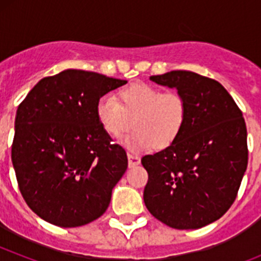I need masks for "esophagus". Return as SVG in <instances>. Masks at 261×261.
<instances>
[{
  "mask_svg": "<svg viewBox=\"0 0 261 261\" xmlns=\"http://www.w3.org/2000/svg\"><path fill=\"white\" fill-rule=\"evenodd\" d=\"M141 162V158L138 155H135V154H128V165L129 167H135V166L140 165Z\"/></svg>",
  "mask_w": 261,
  "mask_h": 261,
  "instance_id": "obj_1",
  "label": "esophagus"
}]
</instances>
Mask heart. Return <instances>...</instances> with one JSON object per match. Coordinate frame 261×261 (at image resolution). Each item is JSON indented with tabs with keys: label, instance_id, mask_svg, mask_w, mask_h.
<instances>
[{
	"label": "heart",
	"instance_id": "obj_1",
	"mask_svg": "<svg viewBox=\"0 0 261 261\" xmlns=\"http://www.w3.org/2000/svg\"><path fill=\"white\" fill-rule=\"evenodd\" d=\"M96 117L108 136L119 138L136 129L124 141L130 150H146L154 145L165 149L175 142L186 124L187 105L176 93H165L149 84H133L119 90L117 100L106 95L96 103Z\"/></svg>",
	"mask_w": 261,
	"mask_h": 261
}]
</instances>
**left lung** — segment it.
<instances>
[{
  "mask_svg": "<svg viewBox=\"0 0 261 261\" xmlns=\"http://www.w3.org/2000/svg\"><path fill=\"white\" fill-rule=\"evenodd\" d=\"M150 81L183 96L187 119L175 142L142 156L149 174L145 205L172 229H200L221 218L237 197L248 162L243 115L220 82L193 71Z\"/></svg>",
  "mask_w": 261,
  "mask_h": 261,
  "instance_id": "obj_1",
  "label": "left lung"
}]
</instances>
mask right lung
I'll use <instances>...</instances> for the list:
<instances>
[{
  "instance_id": "1",
  "label": "right lung",
  "mask_w": 261,
  "mask_h": 261,
  "mask_svg": "<svg viewBox=\"0 0 261 261\" xmlns=\"http://www.w3.org/2000/svg\"><path fill=\"white\" fill-rule=\"evenodd\" d=\"M125 84L66 69L39 81L18 107L11 161L23 199L47 222L77 227L107 211L128 158L99 124L96 103Z\"/></svg>"
}]
</instances>
